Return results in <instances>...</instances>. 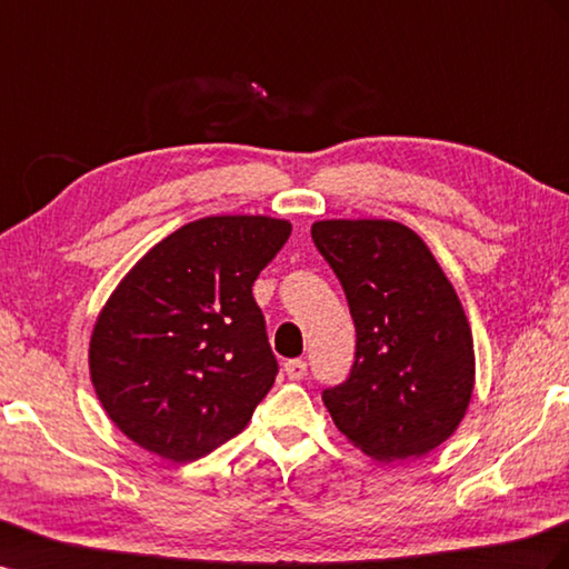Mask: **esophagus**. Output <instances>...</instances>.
I'll use <instances>...</instances> for the list:
<instances>
[{
    "instance_id": "esophagus-1",
    "label": "esophagus",
    "mask_w": 569,
    "mask_h": 569,
    "mask_svg": "<svg viewBox=\"0 0 569 569\" xmlns=\"http://www.w3.org/2000/svg\"><path fill=\"white\" fill-rule=\"evenodd\" d=\"M284 373L289 380H301L306 376V361L301 359H291L284 363Z\"/></svg>"
}]
</instances>
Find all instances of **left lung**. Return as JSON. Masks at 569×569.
Segmentation results:
<instances>
[{
  "mask_svg": "<svg viewBox=\"0 0 569 569\" xmlns=\"http://www.w3.org/2000/svg\"><path fill=\"white\" fill-rule=\"evenodd\" d=\"M311 237L357 328L349 378L322 392L335 426L378 462L436 450L462 423L476 373L452 282L423 239L392 220H320Z\"/></svg>",
  "mask_w": 569,
  "mask_h": 569,
  "instance_id": "1",
  "label": "left lung"
}]
</instances>
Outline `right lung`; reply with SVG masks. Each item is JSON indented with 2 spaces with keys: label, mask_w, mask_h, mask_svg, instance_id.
<instances>
[{
  "label": "right lung",
  "mask_w": 569,
  "mask_h": 569,
  "mask_svg": "<svg viewBox=\"0 0 569 569\" xmlns=\"http://www.w3.org/2000/svg\"><path fill=\"white\" fill-rule=\"evenodd\" d=\"M291 234L266 214H212L156 243L96 320L88 366L107 417L177 465L241 433L278 361L253 282Z\"/></svg>",
  "instance_id": "1"
}]
</instances>
